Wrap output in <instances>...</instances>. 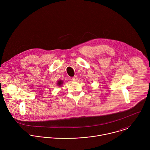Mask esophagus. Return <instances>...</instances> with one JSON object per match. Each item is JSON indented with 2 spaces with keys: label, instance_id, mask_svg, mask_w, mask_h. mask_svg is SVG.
<instances>
[{
  "label": "esophagus",
  "instance_id": "obj_1",
  "mask_svg": "<svg viewBox=\"0 0 150 150\" xmlns=\"http://www.w3.org/2000/svg\"><path fill=\"white\" fill-rule=\"evenodd\" d=\"M77 79H78V77H77V76H74V77H72V80H73V81H77Z\"/></svg>",
  "mask_w": 150,
  "mask_h": 150
}]
</instances>
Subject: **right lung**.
Masks as SVG:
<instances>
[{
	"mask_svg": "<svg viewBox=\"0 0 150 150\" xmlns=\"http://www.w3.org/2000/svg\"><path fill=\"white\" fill-rule=\"evenodd\" d=\"M62 83H63V82H62V81H59L58 82V85L59 86H61L62 84Z\"/></svg>",
	"mask_w": 150,
	"mask_h": 150,
	"instance_id": "obj_1",
	"label": "right lung"
}]
</instances>
